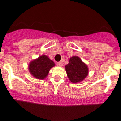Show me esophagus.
Returning <instances> with one entry per match:
<instances>
[{"mask_svg": "<svg viewBox=\"0 0 121 121\" xmlns=\"http://www.w3.org/2000/svg\"><path fill=\"white\" fill-rule=\"evenodd\" d=\"M57 65H58V66H60V67H61V66H63V63H62L61 61L58 62V63H57Z\"/></svg>", "mask_w": 121, "mask_h": 121, "instance_id": "1", "label": "esophagus"}]
</instances>
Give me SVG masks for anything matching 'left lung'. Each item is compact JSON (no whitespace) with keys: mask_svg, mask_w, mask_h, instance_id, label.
<instances>
[{"mask_svg":"<svg viewBox=\"0 0 121 121\" xmlns=\"http://www.w3.org/2000/svg\"><path fill=\"white\" fill-rule=\"evenodd\" d=\"M68 78L72 83H78L83 81L89 74V67L79 56L70 57L69 63L65 66Z\"/></svg>","mask_w":121,"mask_h":121,"instance_id":"obj_1","label":"left lung"}]
</instances>
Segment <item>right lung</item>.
Returning <instances> with one entry per match:
<instances>
[{"instance_id": "obj_1", "label": "right lung", "mask_w": 121, "mask_h": 121, "mask_svg": "<svg viewBox=\"0 0 121 121\" xmlns=\"http://www.w3.org/2000/svg\"><path fill=\"white\" fill-rule=\"evenodd\" d=\"M55 63L47 55H42L31 61L28 65V69L31 75L38 79H44L48 75Z\"/></svg>"}]
</instances>
